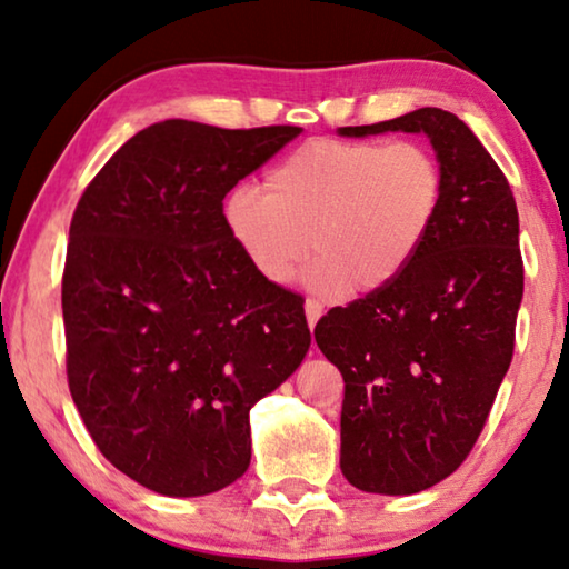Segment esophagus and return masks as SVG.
I'll use <instances>...</instances> for the list:
<instances>
[{
  "instance_id": "obj_1",
  "label": "esophagus",
  "mask_w": 569,
  "mask_h": 569,
  "mask_svg": "<svg viewBox=\"0 0 569 569\" xmlns=\"http://www.w3.org/2000/svg\"><path fill=\"white\" fill-rule=\"evenodd\" d=\"M303 309H307V321H309V329L317 327V321L321 317V303L313 301V299H307V303H303Z\"/></svg>"
}]
</instances>
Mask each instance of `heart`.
Returning a JSON list of instances; mask_svg holds the SVG:
<instances>
[{"mask_svg": "<svg viewBox=\"0 0 569 569\" xmlns=\"http://www.w3.org/2000/svg\"><path fill=\"white\" fill-rule=\"evenodd\" d=\"M442 201V166L417 140L313 138L270 168L266 189H232L222 217L262 281L291 283L313 248V293H372L419 258Z\"/></svg>", "mask_w": 569, "mask_h": 569, "instance_id": "1", "label": "heart"}]
</instances>
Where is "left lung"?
Masks as SVG:
<instances>
[{
  "label": "left lung",
  "mask_w": 569,
  "mask_h": 569,
  "mask_svg": "<svg viewBox=\"0 0 569 569\" xmlns=\"http://www.w3.org/2000/svg\"><path fill=\"white\" fill-rule=\"evenodd\" d=\"M337 132H423L445 176L435 232L409 270L313 329L345 378L342 475L366 493L411 496L465 462L511 366L519 211L501 168L452 112L423 107Z\"/></svg>",
  "instance_id": "left-lung-1"
}]
</instances>
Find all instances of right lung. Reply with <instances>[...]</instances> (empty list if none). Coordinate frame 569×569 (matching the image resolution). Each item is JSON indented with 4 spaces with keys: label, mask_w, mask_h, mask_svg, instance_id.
Returning a JSON list of instances; mask_svg holds the SVG:
<instances>
[{
    "label": "right lung",
    "mask_w": 569,
    "mask_h": 569,
    "mask_svg": "<svg viewBox=\"0 0 569 569\" xmlns=\"http://www.w3.org/2000/svg\"><path fill=\"white\" fill-rule=\"evenodd\" d=\"M301 127L150 124L73 211L66 372L99 452L140 486L207 496L250 465V409L309 352L299 293L250 268L224 197Z\"/></svg>",
    "instance_id": "right-lung-1"
}]
</instances>
